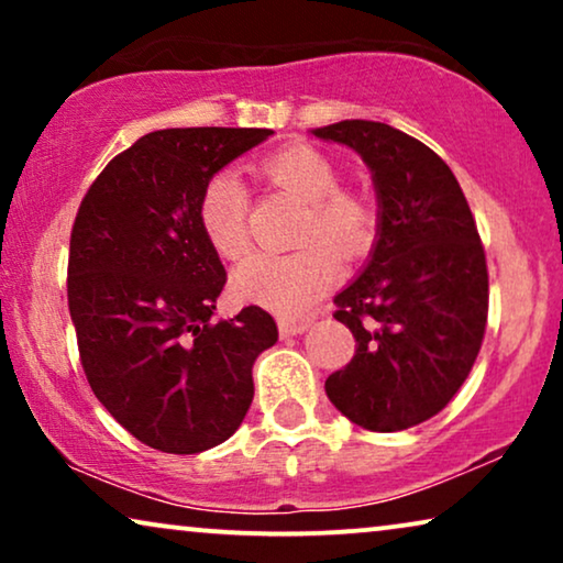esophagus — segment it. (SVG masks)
Returning <instances> with one entry per match:
<instances>
[{
  "label": "esophagus",
  "mask_w": 563,
  "mask_h": 563,
  "mask_svg": "<svg viewBox=\"0 0 563 563\" xmlns=\"http://www.w3.org/2000/svg\"><path fill=\"white\" fill-rule=\"evenodd\" d=\"M310 328V320H295V318H279V333L287 335H299Z\"/></svg>",
  "instance_id": "34e87169"
}]
</instances>
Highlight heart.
Masks as SVG:
<instances>
[{"instance_id": "obj_1", "label": "heart", "mask_w": 563, "mask_h": 563, "mask_svg": "<svg viewBox=\"0 0 563 563\" xmlns=\"http://www.w3.org/2000/svg\"><path fill=\"white\" fill-rule=\"evenodd\" d=\"M261 176L307 205L297 253H256L233 274L245 302L279 314H302L335 279L338 258H358L376 235V207L361 191L341 187L333 158L307 143L289 145L261 161ZM197 222L205 241L222 258L249 251V195L235 174H214L197 199Z\"/></svg>"}]
</instances>
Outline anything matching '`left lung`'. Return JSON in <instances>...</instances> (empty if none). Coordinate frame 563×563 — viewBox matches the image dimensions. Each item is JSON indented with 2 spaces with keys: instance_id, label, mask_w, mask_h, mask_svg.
Segmentation results:
<instances>
[{
  "instance_id": "1",
  "label": "left lung",
  "mask_w": 563,
  "mask_h": 563,
  "mask_svg": "<svg viewBox=\"0 0 563 563\" xmlns=\"http://www.w3.org/2000/svg\"><path fill=\"white\" fill-rule=\"evenodd\" d=\"M372 168L379 238L333 302L356 338L325 391L356 426L395 433L451 402L479 356L489 276L474 214L449 164L402 130L372 120L314 128Z\"/></svg>"
}]
</instances>
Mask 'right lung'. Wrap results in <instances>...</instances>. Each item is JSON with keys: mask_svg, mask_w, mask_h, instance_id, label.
<instances>
[{"mask_svg": "<svg viewBox=\"0 0 563 563\" xmlns=\"http://www.w3.org/2000/svg\"><path fill=\"white\" fill-rule=\"evenodd\" d=\"M272 133L156 130L104 166L76 212L68 310L84 374L107 412L156 451L228 441L251 407L253 361L279 338L256 305L212 320L228 276L197 222L205 181Z\"/></svg>", "mask_w": 563, "mask_h": 563, "instance_id": "1", "label": "right lung"}]
</instances>
